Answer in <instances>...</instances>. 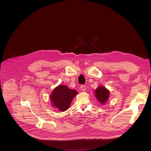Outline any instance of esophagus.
I'll return each mask as SVG.
<instances>
[{
    "label": "esophagus",
    "mask_w": 151,
    "mask_h": 151,
    "mask_svg": "<svg viewBox=\"0 0 151 151\" xmlns=\"http://www.w3.org/2000/svg\"><path fill=\"white\" fill-rule=\"evenodd\" d=\"M81 88L82 91H85V90H86V86L85 85H82L81 86Z\"/></svg>",
    "instance_id": "1"
}]
</instances>
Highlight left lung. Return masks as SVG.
<instances>
[{
    "label": "left lung",
    "mask_w": 151,
    "mask_h": 151,
    "mask_svg": "<svg viewBox=\"0 0 151 151\" xmlns=\"http://www.w3.org/2000/svg\"><path fill=\"white\" fill-rule=\"evenodd\" d=\"M95 96L100 103L104 104L109 99V91L102 86H100L95 91Z\"/></svg>",
    "instance_id": "8db88e82"
}]
</instances>
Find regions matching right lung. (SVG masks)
<instances>
[{"instance_id":"obj_1","label":"right lung","mask_w":151,"mask_h":151,"mask_svg":"<svg viewBox=\"0 0 151 151\" xmlns=\"http://www.w3.org/2000/svg\"><path fill=\"white\" fill-rule=\"evenodd\" d=\"M77 94L76 91L70 89L66 85H59L53 90L50 97L52 106L60 111H65Z\"/></svg>"}]
</instances>
